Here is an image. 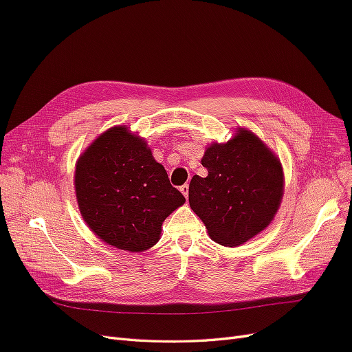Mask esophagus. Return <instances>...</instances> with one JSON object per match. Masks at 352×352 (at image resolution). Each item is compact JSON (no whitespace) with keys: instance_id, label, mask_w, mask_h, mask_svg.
<instances>
[{"instance_id":"1","label":"esophagus","mask_w":352,"mask_h":352,"mask_svg":"<svg viewBox=\"0 0 352 352\" xmlns=\"http://www.w3.org/2000/svg\"><path fill=\"white\" fill-rule=\"evenodd\" d=\"M180 192L184 194V197L188 199V195H189V186L185 184L184 186H180Z\"/></svg>"}]
</instances>
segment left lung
<instances>
[{"mask_svg": "<svg viewBox=\"0 0 352 352\" xmlns=\"http://www.w3.org/2000/svg\"><path fill=\"white\" fill-rule=\"evenodd\" d=\"M208 175L189 184V206L208 236L239 247L263 232L278 212L285 190L280 160L247 127L226 142H211L201 158Z\"/></svg>", "mask_w": 352, "mask_h": 352, "instance_id": "8db88e82", "label": "left lung"}]
</instances>
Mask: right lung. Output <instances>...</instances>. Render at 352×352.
<instances>
[{
  "mask_svg": "<svg viewBox=\"0 0 352 352\" xmlns=\"http://www.w3.org/2000/svg\"><path fill=\"white\" fill-rule=\"evenodd\" d=\"M74 194L95 236L129 252L154 247L163 221L185 204L145 138L124 124L98 135L79 155Z\"/></svg>",
  "mask_w": 352,
  "mask_h": 352,
  "instance_id": "1",
  "label": "right lung"
}]
</instances>
